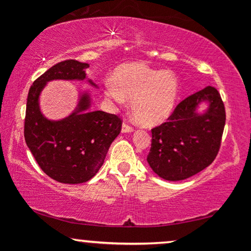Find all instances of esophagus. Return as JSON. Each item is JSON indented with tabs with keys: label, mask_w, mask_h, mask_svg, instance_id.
Instances as JSON below:
<instances>
[{
	"label": "esophagus",
	"mask_w": 251,
	"mask_h": 251,
	"mask_svg": "<svg viewBox=\"0 0 251 251\" xmlns=\"http://www.w3.org/2000/svg\"><path fill=\"white\" fill-rule=\"evenodd\" d=\"M133 131V127H132L131 125L127 123H124L123 124V127H122V132H124V133H128V132H132Z\"/></svg>",
	"instance_id": "obj_1"
}]
</instances>
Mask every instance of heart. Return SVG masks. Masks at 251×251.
<instances>
[{
    "label": "heart",
    "instance_id": "b5f03b06",
    "mask_svg": "<svg viewBox=\"0 0 251 251\" xmlns=\"http://www.w3.org/2000/svg\"><path fill=\"white\" fill-rule=\"evenodd\" d=\"M106 97L116 105L132 100V116L138 124L154 126L165 122L178 96L177 79L171 72L157 71L144 63H127L106 82Z\"/></svg>",
    "mask_w": 251,
    "mask_h": 251
}]
</instances>
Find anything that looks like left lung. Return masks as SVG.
Instances as JSON below:
<instances>
[{
    "instance_id": "8db88e82",
    "label": "left lung",
    "mask_w": 251,
    "mask_h": 251,
    "mask_svg": "<svg viewBox=\"0 0 251 251\" xmlns=\"http://www.w3.org/2000/svg\"><path fill=\"white\" fill-rule=\"evenodd\" d=\"M209 101L205 114L195 108ZM226 125V108L221 94L208 86L176 106L168 122L152 128L148 163L160 178L183 180L204 170L215 160Z\"/></svg>"
}]
</instances>
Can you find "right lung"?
<instances>
[{
	"label": "right lung",
	"instance_id": "obj_1",
	"mask_svg": "<svg viewBox=\"0 0 251 251\" xmlns=\"http://www.w3.org/2000/svg\"><path fill=\"white\" fill-rule=\"evenodd\" d=\"M88 63L61 61L30 86L25 118V139L39 166L54 180L85 183L101 168L112 142L122 131V119L102 111L87 112L88 94L80 97L75 112L62 120H48L39 107L42 88L50 80H83ZM93 86V82L88 80Z\"/></svg>",
	"mask_w": 251,
	"mask_h": 251
}]
</instances>
